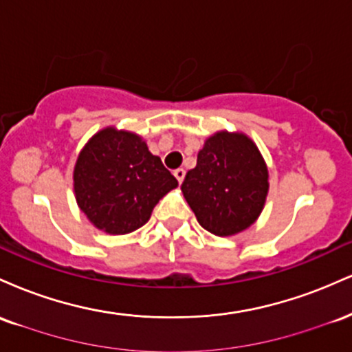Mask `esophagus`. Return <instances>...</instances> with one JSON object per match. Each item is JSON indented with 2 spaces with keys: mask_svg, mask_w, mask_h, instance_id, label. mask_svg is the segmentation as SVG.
<instances>
[{
  "mask_svg": "<svg viewBox=\"0 0 352 352\" xmlns=\"http://www.w3.org/2000/svg\"><path fill=\"white\" fill-rule=\"evenodd\" d=\"M173 175H175V179L179 180V184H182L185 179V170L184 168H177V170H173Z\"/></svg>",
  "mask_w": 352,
  "mask_h": 352,
  "instance_id": "34e87169",
  "label": "esophagus"
}]
</instances>
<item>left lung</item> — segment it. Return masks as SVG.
I'll list each match as a JSON object with an SVG mask.
<instances>
[{
  "label": "left lung",
  "mask_w": 352,
  "mask_h": 352,
  "mask_svg": "<svg viewBox=\"0 0 352 352\" xmlns=\"http://www.w3.org/2000/svg\"><path fill=\"white\" fill-rule=\"evenodd\" d=\"M182 192L207 232L235 235L263 210L268 168L248 137L218 132L199 152L197 167L187 172Z\"/></svg>",
  "instance_id": "8db88e82"
}]
</instances>
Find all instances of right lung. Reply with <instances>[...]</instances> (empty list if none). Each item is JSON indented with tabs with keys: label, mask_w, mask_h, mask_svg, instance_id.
Listing matches in <instances>:
<instances>
[{
	"label": "right lung",
	"mask_w": 352,
	"mask_h": 352,
	"mask_svg": "<svg viewBox=\"0 0 352 352\" xmlns=\"http://www.w3.org/2000/svg\"><path fill=\"white\" fill-rule=\"evenodd\" d=\"M177 185L139 135L112 127L89 140L74 168L79 208L111 235H125L147 223L157 201Z\"/></svg>",
	"instance_id": "right-lung-1"
}]
</instances>
